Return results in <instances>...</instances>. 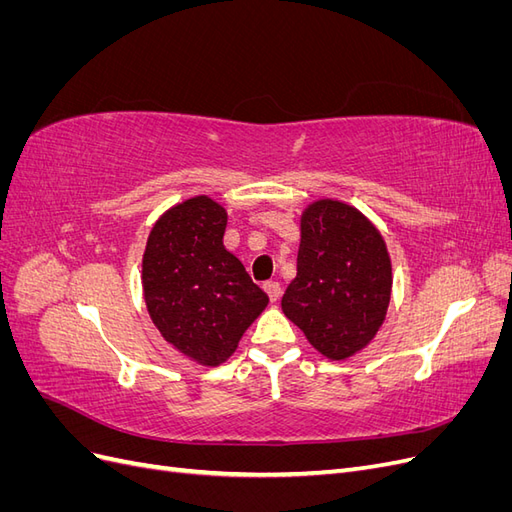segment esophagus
Listing matches in <instances>:
<instances>
[{"label": "esophagus", "mask_w": 512, "mask_h": 512, "mask_svg": "<svg viewBox=\"0 0 512 512\" xmlns=\"http://www.w3.org/2000/svg\"><path fill=\"white\" fill-rule=\"evenodd\" d=\"M265 290H267L269 299H271L273 303L280 301V297H282V286H280V282H267V284H265Z\"/></svg>", "instance_id": "1"}]
</instances>
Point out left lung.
Listing matches in <instances>:
<instances>
[{
  "mask_svg": "<svg viewBox=\"0 0 512 512\" xmlns=\"http://www.w3.org/2000/svg\"><path fill=\"white\" fill-rule=\"evenodd\" d=\"M391 288V256L367 215L335 198L305 207L297 277L282 309L309 344L331 361L367 348L386 318Z\"/></svg>",
  "mask_w": 512,
  "mask_h": 512,
  "instance_id": "1",
  "label": "left lung"
}]
</instances>
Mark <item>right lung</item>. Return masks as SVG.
<instances>
[{"label": "right lung", "mask_w": 512, "mask_h": 512, "mask_svg": "<svg viewBox=\"0 0 512 512\" xmlns=\"http://www.w3.org/2000/svg\"><path fill=\"white\" fill-rule=\"evenodd\" d=\"M226 209L205 194L164 211L143 254L147 312L166 342L198 365L215 367L237 350L269 305L267 292L224 247Z\"/></svg>", "instance_id": "obj_1"}]
</instances>
